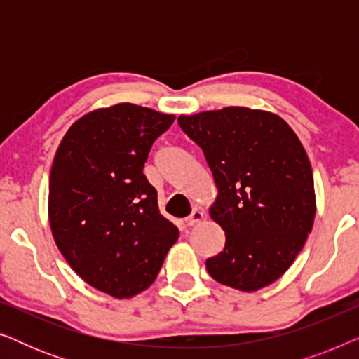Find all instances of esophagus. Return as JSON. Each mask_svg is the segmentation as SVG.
I'll list each match as a JSON object with an SVG mask.
<instances>
[{
	"mask_svg": "<svg viewBox=\"0 0 359 359\" xmlns=\"http://www.w3.org/2000/svg\"><path fill=\"white\" fill-rule=\"evenodd\" d=\"M204 219V214H203V210H199V209H194L193 212H191V215H188V217L184 219V222H186V225H189V227H193V225H196V224H199L201 220Z\"/></svg>",
	"mask_w": 359,
	"mask_h": 359,
	"instance_id": "1",
	"label": "esophagus"
}]
</instances>
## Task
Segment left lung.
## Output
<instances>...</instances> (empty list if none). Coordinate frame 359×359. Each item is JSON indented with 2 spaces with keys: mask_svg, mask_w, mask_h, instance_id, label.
Listing matches in <instances>:
<instances>
[{
  "mask_svg": "<svg viewBox=\"0 0 359 359\" xmlns=\"http://www.w3.org/2000/svg\"><path fill=\"white\" fill-rule=\"evenodd\" d=\"M178 124L203 149L219 191L209 212L225 232V247L208 258V273L245 292L274 283L294 263L316 217L301 140L279 116L248 107L180 116Z\"/></svg>",
  "mask_w": 359,
  "mask_h": 359,
  "instance_id": "left-lung-1",
  "label": "left lung"
}]
</instances>
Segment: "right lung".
Masks as SVG:
<instances>
[{"instance_id": "obj_1", "label": "right lung", "mask_w": 359, "mask_h": 359, "mask_svg": "<svg viewBox=\"0 0 359 359\" xmlns=\"http://www.w3.org/2000/svg\"><path fill=\"white\" fill-rule=\"evenodd\" d=\"M175 116L122 102L83 116L60 142L48 180L52 235L73 271L112 297L158 276L178 229L144 175L154 142Z\"/></svg>"}]
</instances>
